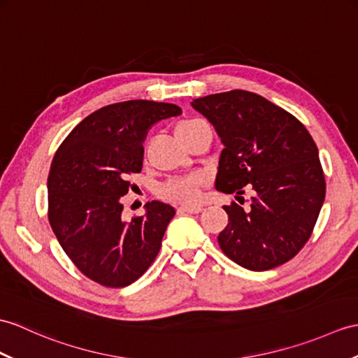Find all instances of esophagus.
I'll return each mask as SVG.
<instances>
[{
  "label": "esophagus",
  "instance_id": "1",
  "mask_svg": "<svg viewBox=\"0 0 358 358\" xmlns=\"http://www.w3.org/2000/svg\"><path fill=\"white\" fill-rule=\"evenodd\" d=\"M203 210L201 206H181L180 212H186V213H199Z\"/></svg>",
  "mask_w": 358,
  "mask_h": 358
}]
</instances>
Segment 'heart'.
Wrapping results in <instances>:
<instances>
[{"mask_svg":"<svg viewBox=\"0 0 358 358\" xmlns=\"http://www.w3.org/2000/svg\"><path fill=\"white\" fill-rule=\"evenodd\" d=\"M204 122L198 119H187L180 122L176 127V136L182 140L186 138L190 132ZM203 177L199 173H189L185 177L172 178L163 182L159 189V195L169 201H176L181 204H195L199 199V192H201Z\"/></svg>","mask_w":358,"mask_h":358,"instance_id":"obj_1","label":"heart"}]
</instances>
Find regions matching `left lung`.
I'll return each mask as SVG.
<instances>
[{
  "mask_svg": "<svg viewBox=\"0 0 358 358\" xmlns=\"http://www.w3.org/2000/svg\"><path fill=\"white\" fill-rule=\"evenodd\" d=\"M192 106L217 129L224 149L215 187L243 198L224 206L229 222L221 250L241 267L270 270L302 250L319 218L327 182L310 132L293 114L244 90L195 99Z\"/></svg>",
  "mask_w": 358,
  "mask_h": 358,
  "instance_id": "obj_1",
  "label": "left lung"
}]
</instances>
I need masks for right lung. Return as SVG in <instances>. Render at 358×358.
Segmentation results:
<instances>
[{
    "label": "right lung",
    "mask_w": 358,
    "mask_h": 358,
    "mask_svg": "<svg viewBox=\"0 0 358 358\" xmlns=\"http://www.w3.org/2000/svg\"><path fill=\"white\" fill-rule=\"evenodd\" d=\"M181 108L154 101L106 105L90 114L57 148L48 172V221L78 270L96 284L122 288L137 280L160 252L176 215L171 204H146L143 217L122 218L120 198L143 166V140Z\"/></svg>",
    "instance_id": "1"
}]
</instances>
